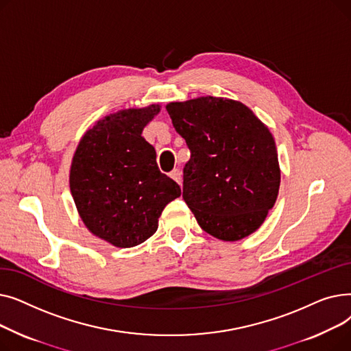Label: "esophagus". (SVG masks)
I'll return each mask as SVG.
<instances>
[{
  "instance_id": "esophagus-1",
  "label": "esophagus",
  "mask_w": 351,
  "mask_h": 351,
  "mask_svg": "<svg viewBox=\"0 0 351 351\" xmlns=\"http://www.w3.org/2000/svg\"><path fill=\"white\" fill-rule=\"evenodd\" d=\"M171 178L178 183V185H182V173L179 169H173L171 172Z\"/></svg>"
}]
</instances>
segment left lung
Wrapping results in <instances>:
<instances>
[{
	"label": "left lung",
	"instance_id": "left-lung-1",
	"mask_svg": "<svg viewBox=\"0 0 351 351\" xmlns=\"http://www.w3.org/2000/svg\"><path fill=\"white\" fill-rule=\"evenodd\" d=\"M166 110L186 141L183 200L206 233L236 242L262 226L278 199L280 168L269 128L239 101L200 97Z\"/></svg>",
	"mask_w": 351,
	"mask_h": 351
}]
</instances>
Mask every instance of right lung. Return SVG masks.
Returning <instances> with one entry per match:
<instances>
[{"instance_id":"add662e5","label":"right lung","mask_w":351,"mask_h":351,"mask_svg":"<svg viewBox=\"0 0 351 351\" xmlns=\"http://www.w3.org/2000/svg\"><path fill=\"white\" fill-rule=\"evenodd\" d=\"M160 106L122 109L85 132L72 158L69 188L90 233L117 247L143 243L165 206L180 196L162 173L155 147L142 136Z\"/></svg>"}]
</instances>
